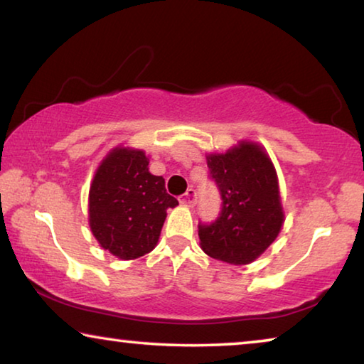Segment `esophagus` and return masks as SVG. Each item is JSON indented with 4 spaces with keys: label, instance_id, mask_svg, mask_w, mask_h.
Wrapping results in <instances>:
<instances>
[{
    "label": "esophagus",
    "instance_id": "1",
    "mask_svg": "<svg viewBox=\"0 0 364 364\" xmlns=\"http://www.w3.org/2000/svg\"><path fill=\"white\" fill-rule=\"evenodd\" d=\"M196 200H197V197H196V191L193 188H189L186 193L180 197L181 205H186V207H194Z\"/></svg>",
    "mask_w": 364,
    "mask_h": 364
}]
</instances>
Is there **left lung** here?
Listing matches in <instances>:
<instances>
[{
	"label": "left lung",
	"instance_id": "8db88e82",
	"mask_svg": "<svg viewBox=\"0 0 364 364\" xmlns=\"http://www.w3.org/2000/svg\"><path fill=\"white\" fill-rule=\"evenodd\" d=\"M207 165L223 205L213 223L199 225L200 249L230 264L255 262L284 225L274 165L263 146L247 139L207 154Z\"/></svg>",
	"mask_w": 364,
	"mask_h": 364
}]
</instances>
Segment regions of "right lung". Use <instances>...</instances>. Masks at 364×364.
Wrapping results in <instances>:
<instances>
[{"mask_svg":"<svg viewBox=\"0 0 364 364\" xmlns=\"http://www.w3.org/2000/svg\"><path fill=\"white\" fill-rule=\"evenodd\" d=\"M178 200L149 171L143 149L117 146L101 160L90 186L88 221L96 241L120 260L154 250L168 208Z\"/></svg>","mask_w":364,"mask_h":364,"instance_id":"1","label":"right lung"}]
</instances>
